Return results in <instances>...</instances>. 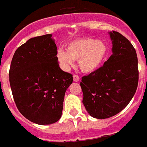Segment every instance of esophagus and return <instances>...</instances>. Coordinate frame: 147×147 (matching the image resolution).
Instances as JSON below:
<instances>
[{"mask_svg": "<svg viewBox=\"0 0 147 147\" xmlns=\"http://www.w3.org/2000/svg\"><path fill=\"white\" fill-rule=\"evenodd\" d=\"M74 82H79L80 81V77L77 75H74Z\"/></svg>", "mask_w": 147, "mask_h": 147, "instance_id": "1", "label": "esophagus"}]
</instances>
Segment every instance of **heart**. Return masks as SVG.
<instances>
[{"instance_id": "1", "label": "heart", "mask_w": 147, "mask_h": 147, "mask_svg": "<svg viewBox=\"0 0 147 147\" xmlns=\"http://www.w3.org/2000/svg\"><path fill=\"white\" fill-rule=\"evenodd\" d=\"M108 53L109 47L104 41L86 37L71 41L66 46V51L58 50L56 58L65 71H68L74 66V61H78L80 70L90 74L101 67Z\"/></svg>"}]
</instances>
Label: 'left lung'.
Segmentation results:
<instances>
[{"mask_svg":"<svg viewBox=\"0 0 147 147\" xmlns=\"http://www.w3.org/2000/svg\"><path fill=\"white\" fill-rule=\"evenodd\" d=\"M112 54L103 66L83 76L82 102L91 117L106 119L126 107L138 84V57L130 41L115 31L109 32Z\"/></svg>","mask_w":147,"mask_h":147,"instance_id":"8db88e82","label":"left lung"}]
</instances>
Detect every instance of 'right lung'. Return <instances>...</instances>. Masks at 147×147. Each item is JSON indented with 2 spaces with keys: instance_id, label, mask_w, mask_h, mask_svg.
Wrapping results in <instances>:
<instances>
[{
  "instance_id": "obj_1",
  "label": "right lung",
  "mask_w": 147,
  "mask_h": 147,
  "mask_svg": "<svg viewBox=\"0 0 147 147\" xmlns=\"http://www.w3.org/2000/svg\"><path fill=\"white\" fill-rule=\"evenodd\" d=\"M52 34L30 38L14 53L9 83L18 109L30 121L49 125L61 118L73 76L59 67Z\"/></svg>"
}]
</instances>
